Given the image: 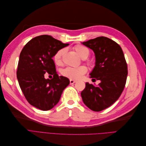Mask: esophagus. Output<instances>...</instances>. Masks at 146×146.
Returning a JSON list of instances; mask_svg holds the SVG:
<instances>
[{
    "label": "esophagus",
    "instance_id": "obj_1",
    "mask_svg": "<svg viewBox=\"0 0 146 146\" xmlns=\"http://www.w3.org/2000/svg\"><path fill=\"white\" fill-rule=\"evenodd\" d=\"M76 82H77L76 80H71V79H70V85H71V84H74V83H76Z\"/></svg>",
    "mask_w": 146,
    "mask_h": 146
}]
</instances>
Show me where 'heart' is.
<instances>
[{"label":"heart","mask_w":146,"mask_h":146,"mask_svg":"<svg viewBox=\"0 0 146 146\" xmlns=\"http://www.w3.org/2000/svg\"><path fill=\"white\" fill-rule=\"evenodd\" d=\"M75 50L82 58L85 59L90 55V50L88 48L82 45H77L74 47ZM65 52L64 48H61L56 52L54 56L55 64L60 65L62 63V56ZM87 71L85 66H81L77 68L67 67L62 70V75L71 80H78Z\"/></svg>","instance_id":"b5f03b06"}]
</instances>
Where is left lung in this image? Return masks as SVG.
I'll use <instances>...</instances> for the list:
<instances>
[{
	"instance_id": "8db88e82",
	"label": "left lung",
	"mask_w": 146,
	"mask_h": 146,
	"mask_svg": "<svg viewBox=\"0 0 146 146\" xmlns=\"http://www.w3.org/2000/svg\"><path fill=\"white\" fill-rule=\"evenodd\" d=\"M94 52L95 66L90 74L98 86L86 83L81 92L83 103L94 111H100L113 104L125 87L127 65L121 47L107 37L101 36L82 42Z\"/></svg>"
}]
</instances>
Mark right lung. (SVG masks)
I'll return each instance as SVG.
<instances>
[{
    "label": "right lung",
    "instance_id": "right-lung-1",
    "mask_svg": "<svg viewBox=\"0 0 146 146\" xmlns=\"http://www.w3.org/2000/svg\"><path fill=\"white\" fill-rule=\"evenodd\" d=\"M69 44H64L49 35H41L31 39L22 50L17 70L21 89L29 103L42 111L54 108L70 83L57 74L54 60L57 51ZM48 73L53 78H45Z\"/></svg>",
    "mask_w": 146,
    "mask_h": 146
}]
</instances>
